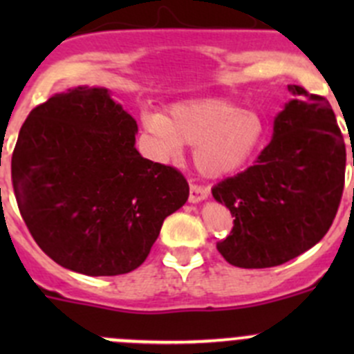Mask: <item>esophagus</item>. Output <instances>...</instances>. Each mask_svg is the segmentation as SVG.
Returning a JSON list of instances; mask_svg holds the SVG:
<instances>
[{
	"instance_id": "1",
	"label": "esophagus",
	"mask_w": 354,
	"mask_h": 354,
	"mask_svg": "<svg viewBox=\"0 0 354 354\" xmlns=\"http://www.w3.org/2000/svg\"><path fill=\"white\" fill-rule=\"evenodd\" d=\"M210 190L209 187H203V185H197V183H192L190 185V202L192 203H198L202 200H205L209 197Z\"/></svg>"
}]
</instances>
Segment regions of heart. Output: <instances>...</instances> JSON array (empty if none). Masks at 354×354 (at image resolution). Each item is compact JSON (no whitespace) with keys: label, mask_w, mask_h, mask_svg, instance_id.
I'll return each mask as SVG.
<instances>
[{"label":"heart","mask_w":354,"mask_h":354,"mask_svg":"<svg viewBox=\"0 0 354 354\" xmlns=\"http://www.w3.org/2000/svg\"><path fill=\"white\" fill-rule=\"evenodd\" d=\"M142 121L167 159H176L183 144L194 145L195 166L210 178L224 176L243 166L266 130L259 113L219 99L183 102L173 106L166 118L145 114Z\"/></svg>","instance_id":"obj_1"}]
</instances>
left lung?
<instances>
[{"label":"left lung","mask_w":354,"mask_h":354,"mask_svg":"<svg viewBox=\"0 0 354 354\" xmlns=\"http://www.w3.org/2000/svg\"><path fill=\"white\" fill-rule=\"evenodd\" d=\"M288 88L295 99L276 116L255 164L212 188L234 217L217 250L241 269L281 266L319 243L344 190L346 145L329 101Z\"/></svg>","instance_id":"8db88e82"}]
</instances>
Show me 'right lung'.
<instances>
[{"label": "right lung", "mask_w": 354, "mask_h": 354, "mask_svg": "<svg viewBox=\"0 0 354 354\" xmlns=\"http://www.w3.org/2000/svg\"><path fill=\"white\" fill-rule=\"evenodd\" d=\"M137 131L99 87L55 94L20 128L12 156L17 203L35 243L65 269L131 272L164 219L188 200L180 171L138 154Z\"/></svg>", "instance_id": "add662e5"}]
</instances>
